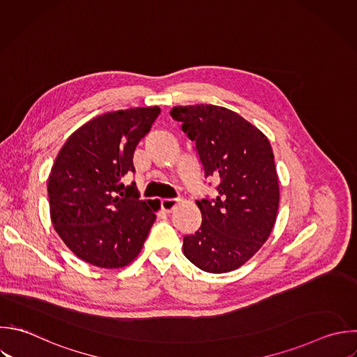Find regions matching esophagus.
I'll use <instances>...</instances> for the list:
<instances>
[{
    "instance_id": "34e87169",
    "label": "esophagus",
    "mask_w": 357,
    "mask_h": 357,
    "mask_svg": "<svg viewBox=\"0 0 357 357\" xmlns=\"http://www.w3.org/2000/svg\"><path fill=\"white\" fill-rule=\"evenodd\" d=\"M180 202V199L178 198H165V199H162L160 201V206H162V209L165 211V212H172L173 209H174V206L177 205Z\"/></svg>"
}]
</instances>
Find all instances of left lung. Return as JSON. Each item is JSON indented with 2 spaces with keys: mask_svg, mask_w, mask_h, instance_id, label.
Instances as JSON below:
<instances>
[{
  "mask_svg": "<svg viewBox=\"0 0 357 357\" xmlns=\"http://www.w3.org/2000/svg\"><path fill=\"white\" fill-rule=\"evenodd\" d=\"M170 116L195 142L205 178L219 180L216 198L197 201L202 225L184 237L183 252L205 272L234 271L262 247L276 220L279 183L271 144L226 107L176 106Z\"/></svg>",
  "mask_w": 357,
  "mask_h": 357,
  "instance_id": "1",
  "label": "left lung"
}]
</instances>
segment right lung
<instances>
[{
  "mask_svg": "<svg viewBox=\"0 0 357 357\" xmlns=\"http://www.w3.org/2000/svg\"><path fill=\"white\" fill-rule=\"evenodd\" d=\"M160 109L105 113L70 135L52 167L47 191L53 226L82 261L116 269L131 264L156 219V208L139 199L134 152Z\"/></svg>",
  "mask_w": 357,
  "mask_h": 357,
  "instance_id": "obj_1",
  "label": "right lung"
}]
</instances>
